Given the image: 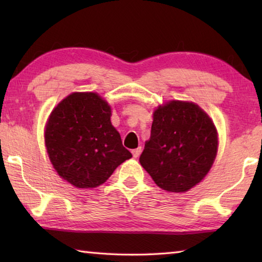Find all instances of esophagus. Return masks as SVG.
Segmentation results:
<instances>
[{"instance_id": "34e87169", "label": "esophagus", "mask_w": 262, "mask_h": 262, "mask_svg": "<svg viewBox=\"0 0 262 262\" xmlns=\"http://www.w3.org/2000/svg\"><path fill=\"white\" fill-rule=\"evenodd\" d=\"M141 152H142V148H141V147L136 148V149H134V150H133V151H132V154H133V156H134V158L140 157Z\"/></svg>"}]
</instances>
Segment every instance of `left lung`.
I'll list each match as a JSON object with an SVG mask.
<instances>
[{"label":"left lung","mask_w":262,"mask_h":262,"mask_svg":"<svg viewBox=\"0 0 262 262\" xmlns=\"http://www.w3.org/2000/svg\"><path fill=\"white\" fill-rule=\"evenodd\" d=\"M217 145L216 128L207 113L193 103L172 100L154 112L140 163L161 188L186 192L210 170Z\"/></svg>","instance_id":"8db88e82"}]
</instances>
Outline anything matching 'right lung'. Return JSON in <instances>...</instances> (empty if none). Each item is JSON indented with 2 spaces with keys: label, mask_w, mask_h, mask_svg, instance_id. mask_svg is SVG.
Instances as JSON below:
<instances>
[{
  "label": "right lung",
  "mask_w": 262,
  "mask_h": 262,
  "mask_svg": "<svg viewBox=\"0 0 262 262\" xmlns=\"http://www.w3.org/2000/svg\"><path fill=\"white\" fill-rule=\"evenodd\" d=\"M45 142L60 177L78 188H92L107 180L132 157L111 123V107L94 92H75L51 113Z\"/></svg>",
  "instance_id": "1"
}]
</instances>
